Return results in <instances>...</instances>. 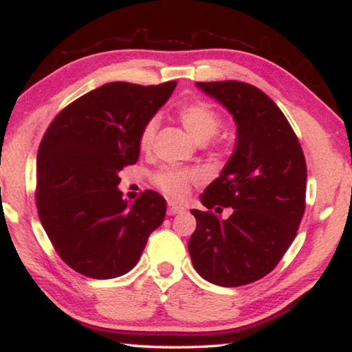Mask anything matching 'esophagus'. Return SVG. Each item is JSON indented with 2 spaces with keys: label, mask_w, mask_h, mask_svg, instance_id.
Here are the masks:
<instances>
[{
  "label": "esophagus",
  "mask_w": 352,
  "mask_h": 352,
  "mask_svg": "<svg viewBox=\"0 0 352 352\" xmlns=\"http://www.w3.org/2000/svg\"><path fill=\"white\" fill-rule=\"evenodd\" d=\"M182 211H184V208H182V206L176 205V204H173V201H170V204H168V210H166L168 216H175V214H179V213H182Z\"/></svg>",
  "instance_id": "34e87169"
}]
</instances>
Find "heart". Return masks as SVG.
Returning <instances> with one entry per match:
<instances>
[{
  "label": "heart",
  "mask_w": 352,
  "mask_h": 352,
  "mask_svg": "<svg viewBox=\"0 0 352 352\" xmlns=\"http://www.w3.org/2000/svg\"><path fill=\"white\" fill-rule=\"evenodd\" d=\"M177 118L197 142H206L216 136L221 128V117L210 104L204 100H190L177 110ZM158 128V118H148L139 133V146L147 151L152 146ZM199 179L195 170H184L177 166H163L153 175V184L170 197L181 199L189 190L190 182Z\"/></svg>",
  "instance_id": "1"
}]
</instances>
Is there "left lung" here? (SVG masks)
I'll return each instance as SVG.
<instances>
[{
	"label": "left lung",
	"mask_w": 352,
	"mask_h": 352,
	"mask_svg": "<svg viewBox=\"0 0 352 352\" xmlns=\"http://www.w3.org/2000/svg\"><path fill=\"white\" fill-rule=\"evenodd\" d=\"M232 115V155L200 201L221 213L190 210L197 229L187 243L192 264L219 287L252 283L272 271L290 247L305 213L306 160L296 134L276 102L242 81L195 83Z\"/></svg>",
	"instance_id": "1"
}]
</instances>
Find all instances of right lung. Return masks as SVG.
<instances>
[{
    "instance_id": "obj_1",
    "label": "right lung",
    "mask_w": 352,
    "mask_h": 352,
    "mask_svg": "<svg viewBox=\"0 0 352 352\" xmlns=\"http://www.w3.org/2000/svg\"><path fill=\"white\" fill-rule=\"evenodd\" d=\"M176 81H113L89 91L50 124L36 157V206L56 252L74 271L115 278L136 266L166 201L146 190L122 199L120 170L138 162L144 123L170 99Z\"/></svg>"
}]
</instances>
